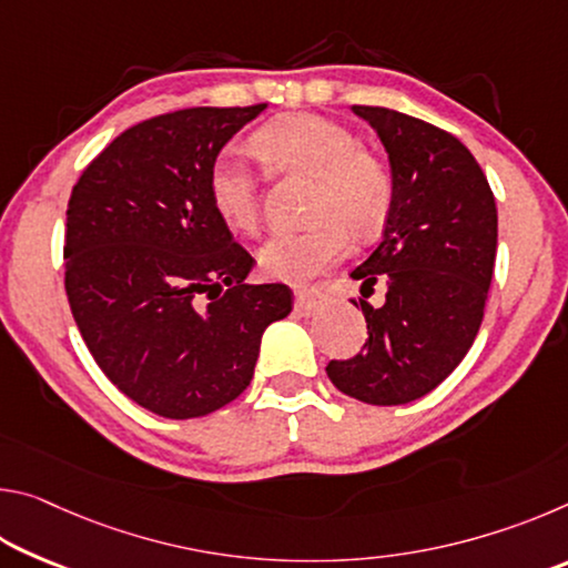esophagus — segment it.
Masks as SVG:
<instances>
[{
	"label": "esophagus",
	"mask_w": 568,
	"mask_h": 568,
	"mask_svg": "<svg viewBox=\"0 0 568 568\" xmlns=\"http://www.w3.org/2000/svg\"><path fill=\"white\" fill-rule=\"evenodd\" d=\"M328 303V295L321 293L318 287H297L295 291V313L315 315Z\"/></svg>",
	"instance_id": "esophagus-1"
}]
</instances>
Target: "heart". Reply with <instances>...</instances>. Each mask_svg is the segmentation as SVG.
<instances>
[{
    "instance_id": "heart-1",
    "label": "heart",
    "mask_w": 568,
    "mask_h": 568,
    "mask_svg": "<svg viewBox=\"0 0 568 568\" xmlns=\"http://www.w3.org/2000/svg\"><path fill=\"white\" fill-rule=\"evenodd\" d=\"M250 150L275 172H295L313 180L307 192L305 227L281 230L261 247L267 275L281 281H311L343 261L355 237L378 233L390 215L396 182L390 168L355 134L318 114H287L263 124ZM207 195L230 230L253 233L261 220L257 178L235 152H220L207 170Z\"/></svg>"
}]
</instances>
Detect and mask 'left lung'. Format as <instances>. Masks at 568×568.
<instances>
[{
  "instance_id": "1",
  "label": "left lung",
  "mask_w": 568,
  "mask_h": 568,
  "mask_svg": "<svg viewBox=\"0 0 568 568\" xmlns=\"http://www.w3.org/2000/svg\"><path fill=\"white\" fill-rule=\"evenodd\" d=\"M353 112L378 132L396 182L383 240L351 273L365 297L386 287V303L361 301L368 341L325 373L345 396L400 406L446 381L476 341L496 263V200L450 132L388 108Z\"/></svg>"
}]
</instances>
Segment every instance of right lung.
Masks as SVG:
<instances>
[{"label":"right lung","mask_w":568,"mask_h":568,"mask_svg":"<svg viewBox=\"0 0 568 568\" xmlns=\"http://www.w3.org/2000/svg\"><path fill=\"white\" fill-rule=\"evenodd\" d=\"M250 108H187L124 130L67 203L64 291L104 376L162 418H200L253 381L263 331L293 307L283 283L247 285L255 257L207 195Z\"/></svg>","instance_id":"obj_1"}]
</instances>
